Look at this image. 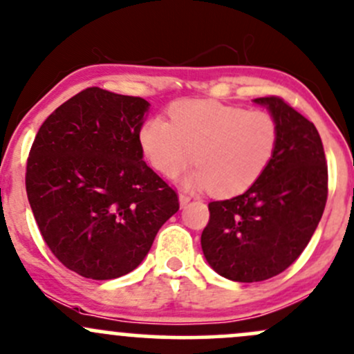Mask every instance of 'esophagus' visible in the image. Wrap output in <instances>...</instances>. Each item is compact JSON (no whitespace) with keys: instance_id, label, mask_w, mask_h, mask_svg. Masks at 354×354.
Segmentation results:
<instances>
[{"instance_id":"obj_1","label":"esophagus","mask_w":354,"mask_h":354,"mask_svg":"<svg viewBox=\"0 0 354 354\" xmlns=\"http://www.w3.org/2000/svg\"><path fill=\"white\" fill-rule=\"evenodd\" d=\"M189 201H191V198L188 196V194H185V193L180 194V205H181V208H186Z\"/></svg>"}]
</instances>
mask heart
I'll list each match as a JSON object with an SVG mask.
<instances>
[{
    "mask_svg": "<svg viewBox=\"0 0 354 354\" xmlns=\"http://www.w3.org/2000/svg\"><path fill=\"white\" fill-rule=\"evenodd\" d=\"M169 118H148L138 140L149 165L166 178L198 163L183 181L188 188H211L219 196L243 193L266 171L278 149L279 124L263 109L185 100L169 106Z\"/></svg>",
    "mask_w": 354,
    "mask_h": 354,
    "instance_id": "b5f03b06",
    "label": "heart"
}]
</instances>
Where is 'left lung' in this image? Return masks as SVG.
<instances>
[{
  "label": "left lung",
  "instance_id": "8db88e82",
  "mask_svg": "<svg viewBox=\"0 0 354 354\" xmlns=\"http://www.w3.org/2000/svg\"><path fill=\"white\" fill-rule=\"evenodd\" d=\"M254 103L278 121V149L245 193L209 203V221L201 234L209 266L239 283L265 281L293 265L310 243L328 198L326 158L315 124L278 96Z\"/></svg>",
  "mask_w": 354,
  "mask_h": 354
}]
</instances>
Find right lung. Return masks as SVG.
<instances>
[{
    "instance_id": "right-lung-1",
    "label": "right lung",
    "mask_w": 354,
    "mask_h": 354,
    "mask_svg": "<svg viewBox=\"0 0 354 354\" xmlns=\"http://www.w3.org/2000/svg\"><path fill=\"white\" fill-rule=\"evenodd\" d=\"M149 103L86 88L39 128L26 193L51 253L84 278L115 279L140 266L178 194L143 161L140 133Z\"/></svg>"
}]
</instances>
